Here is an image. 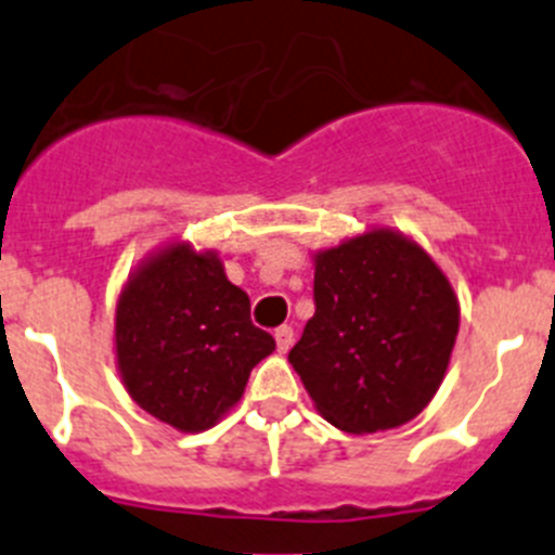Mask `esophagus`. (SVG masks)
<instances>
[{
	"instance_id": "esophagus-1",
	"label": "esophagus",
	"mask_w": 555,
	"mask_h": 555,
	"mask_svg": "<svg viewBox=\"0 0 555 555\" xmlns=\"http://www.w3.org/2000/svg\"><path fill=\"white\" fill-rule=\"evenodd\" d=\"M274 341H278V350L288 352V347L294 345V327L292 325H281L274 331Z\"/></svg>"
}]
</instances>
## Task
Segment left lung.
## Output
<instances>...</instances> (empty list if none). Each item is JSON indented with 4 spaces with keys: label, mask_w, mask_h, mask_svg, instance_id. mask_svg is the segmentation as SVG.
<instances>
[{
    "label": "left lung",
    "mask_w": 555,
    "mask_h": 555,
    "mask_svg": "<svg viewBox=\"0 0 555 555\" xmlns=\"http://www.w3.org/2000/svg\"><path fill=\"white\" fill-rule=\"evenodd\" d=\"M313 306L288 361L327 423L375 434L430 403L455 345L459 302L423 247L372 230L325 249Z\"/></svg>",
    "instance_id": "left-lung-1"
}]
</instances>
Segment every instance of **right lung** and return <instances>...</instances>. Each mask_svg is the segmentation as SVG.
<instances>
[{"instance_id":"1","label":"right lung","mask_w":555,"mask_h":555,"mask_svg":"<svg viewBox=\"0 0 555 555\" xmlns=\"http://www.w3.org/2000/svg\"><path fill=\"white\" fill-rule=\"evenodd\" d=\"M274 338L249 320V297L217 255L185 244L135 272L116 308V358L130 397L160 423L205 430L238 403Z\"/></svg>"}]
</instances>
